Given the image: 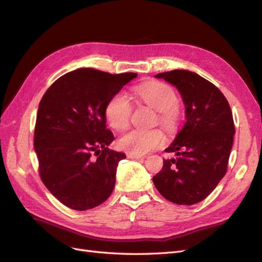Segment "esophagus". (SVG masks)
Here are the masks:
<instances>
[{"mask_svg":"<svg viewBox=\"0 0 262 262\" xmlns=\"http://www.w3.org/2000/svg\"><path fill=\"white\" fill-rule=\"evenodd\" d=\"M128 158H132V160H141V158H145L143 155H138V154H133V153H128L126 154Z\"/></svg>","mask_w":262,"mask_h":262,"instance_id":"esophagus-1","label":"esophagus"}]
</instances>
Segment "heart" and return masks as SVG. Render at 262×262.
Returning a JSON list of instances; mask_svg holds the SVG:
<instances>
[{"mask_svg": "<svg viewBox=\"0 0 262 262\" xmlns=\"http://www.w3.org/2000/svg\"><path fill=\"white\" fill-rule=\"evenodd\" d=\"M137 97L147 106L156 110V122H160L167 130H173L180 120L178 110V95L168 84L152 81L134 89ZM132 106L123 93H117L110 98L105 107V119L110 128L123 131L130 124ZM165 142L161 129H134L119 139V146L133 154H145Z\"/></svg>", "mask_w": 262, "mask_h": 262, "instance_id": "1", "label": "heart"}]
</instances>
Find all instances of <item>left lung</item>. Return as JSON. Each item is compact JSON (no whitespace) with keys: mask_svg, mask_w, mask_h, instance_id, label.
Instances as JSON below:
<instances>
[{"mask_svg":"<svg viewBox=\"0 0 262 262\" xmlns=\"http://www.w3.org/2000/svg\"><path fill=\"white\" fill-rule=\"evenodd\" d=\"M175 85L186 106V122L165 149L172 158L153 177L160 193L176 204L207 198L227 171L235 125L231 107L217 87L196 73L173 70L155 75Z\"/></svg>","mask_w":262,"mask_h":262,"instance_id":"8db88e82","label":"left lung"}]
</instances>
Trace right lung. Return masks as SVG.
<instances>
[{
    "label": "right lung",
    "mask_w": 262,
    "mask_h": 262,
    "mask_svg": "<svg viewBox=\"0 0 262 262\" xmlns=\"http://www.w3.org/2000/svg\"><path fill=\"white\" fill-rule=\"evenodd\" d=\"M137 73L110 74L78 69L59 77L39 102L34 147L47 189L66 207L85 211L112 194L118 164L125 155L108 148V100Z\"/></svg>",
    "instance_id": "obj_1"
}]
</instances>
